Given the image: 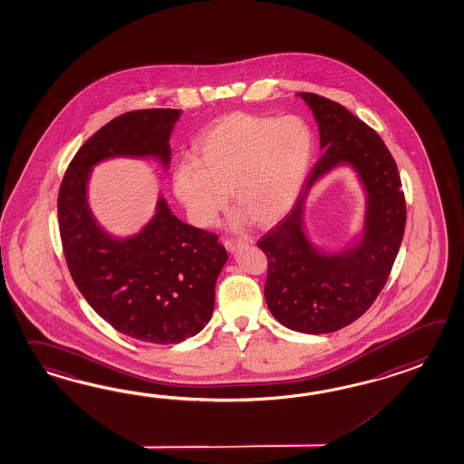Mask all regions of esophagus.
Wrapping results in <instances>:
<instances>
[{"mask_svg": "<svg viewBox=\"0 0 464 464\" xmlns=\"http://www.w3.org/2000/svg\"><path fill=\"white\" fill-rule=\"evenodd\" d=\"M246 242L244 240H238V238H224V247L230 252L237 250L238 247H242Z\"/></svg>", "mask_w": 464, "mask_h": 464, "instance_id": "esophagus-1", "label": "esophagus"}]
</instances>
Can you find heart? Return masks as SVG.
<instances>
[{
  "mask_svg": "<svg viewBox=\"0 0 464 464\" xmlns=\"http://www.w3.org/2000/svg\"><path fill=\"white\" fill-rule=\"evenodd\" d=\"M313 151V130L299 117L236 111L198 139L197 160L175 167L173 192L195 226H214L228 190L237 224L272 226L297 202Z\"/></svg>",
  "mask_w": 464,
  "mask_h": 464,
  "instance_id": "heart-1",
  "label": "heart"
}]
</instances>
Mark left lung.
<instances>
[{
	"label": "left lung",
	"instance_id": "1",
	"mask_svg": "<svg viewBox=\"0 0 464 464\" xmlns=\"http://www.w3.org/2000/svg\"><path fill=\"white\" fill-rule=\"evenodd\" d=\"M319 125L323 155L291 212L257 242L267 256L266 302L282 325L304 334H327L354 323L388 280L406 227L401 177L386 143L347 108L301 92ZM349 162L368 192L367 224L353 251L319 255L301 228L303 197L317 178Z\"/></svg>",
	"mask_w": 464,
	"mask_h": 464
}]
</instances>
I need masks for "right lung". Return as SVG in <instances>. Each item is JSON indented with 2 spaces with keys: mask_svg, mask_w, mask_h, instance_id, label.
Listing matches in <instances>:
<instances>
[{
  "mask_svg": "<svg viewBox=\"0 0 464 464\" xmlns=\"http://www.w3.org/2000/svg\"><path fill=\"white\" fill-rule=\"evenodd\" d=\"M180 113L149 108L108 121L76 151L58 192L60 237L78 291L113 329L150 344H177L204 329L227 250L217 234L173 216L162 197L140 234L108 236L88 208V177L113 157H157L167 167Z\"/></svg>",
  "mask_w": 464,
  "mask_h": 464,
  "instance_id": "1",
  "label": "right lung"
}]
</instances>
